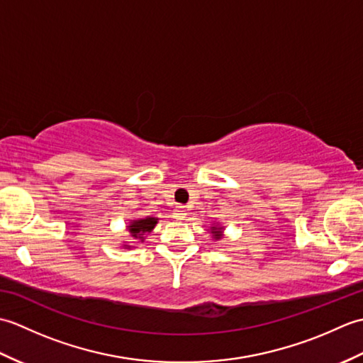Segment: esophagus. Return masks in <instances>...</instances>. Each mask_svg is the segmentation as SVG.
<instances>
[{"mask_svg": "<svg viewBox=\"0 0 363 363\" xmlns=\"http://www.w3.org/2000/svg\"><path fill=\"white\" fill-rule=\"evenodd\" d=\"M173 217L176 218V220H186L187 218V211L184 209L182 206H179V207H176L174 209V215Z\"/></svg>", "mask_w": 363, "mask_h": 363, "instance_id": "esophagus-1", "label": "esophagus"}]
</instances>
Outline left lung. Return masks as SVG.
Returning a JSON list of instances; mask_svg holds the SVG:
<instances>
[{
  "label": "left lung",
  "instance_id": "1",
  "mask_svg": "<svg viewBox=\"0 0 363 363\" xmlns=\"http://www.w3.org/2000/svg\"><path fill=\"white\" fill-rule=\"evenodd\" d=\"M212 233H213V235H215V238H218L221 237V230H220V228H212Z\"/></svg>",
  "mask_w": 363,
  "mask_h": 363
}]
</instances>
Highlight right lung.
<instances>
[{
    "label": "right lung",
    "instance_id": "right-lung-1",
    "mask_svg": "<svg viewBox=\"0 0 363 363\" xmlns=\"http://www.w3.org/2000/svg\"><path fill=\"white\" fill-rule=\"evenodd\" d=\"M157 223V218H145V220H135L133 221V225L129 226V233L133 234L134 238H140V240H143V234L146 233H151V230L154 229V226H156Z\"/></svg>",
    "mask_w": 363,
    "mask_h": 363
}]
</instances>
